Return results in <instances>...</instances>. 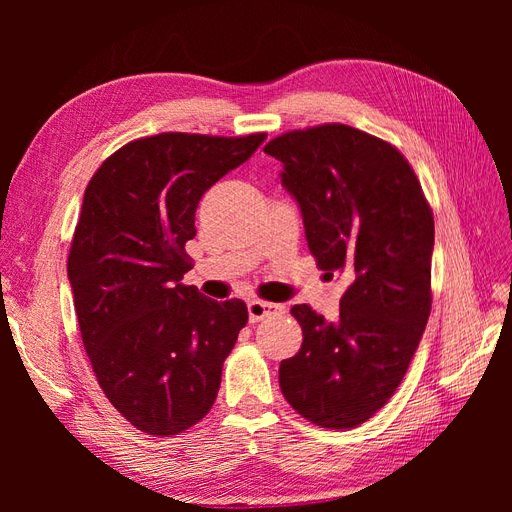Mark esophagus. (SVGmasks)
<instances>
[{
  "label": "esophagus",
  "instance_id": "esophagus-1",
  "mask_svg": "<svg viewBox=\"0 0 512 512\" xmlns=\"http://www.w3.org/2000/svg\"><path fill=\"white\" fill-rule=\"evenodd\" d=\"M284 312V305H277V303H269V301H260L254 299L247 303V314H250V322H260L269 316L275 314H282Z\"/></svg>",
  "mask_w": 512,
  "mask_h": 512
}]
</instances>
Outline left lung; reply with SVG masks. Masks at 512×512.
I'll return each instance as SVG.
<instances>
[{
    "label": "left lung",
    "instance_id": "8db88e82",
    "mask_svg": "<svg viewBox=\"0 0 512 512\" xmlns=\"http://www.w3.org/2000/svg\"><path fill=\"white\" fill-rule=\"evenodd\" d=\"M265 153L284 166L316 265L350 280L335 322L290 309L303 344L280 389L307 421L350 429L393 397L427 327L433 213L408 160L344 123L286 132Z\"/></svg>",
    "mask_w": 512,
    "mask_h": 512
}]
</instances>
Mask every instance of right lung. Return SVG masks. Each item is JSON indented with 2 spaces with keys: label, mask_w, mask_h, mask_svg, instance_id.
Here are the masks:
<instances>
[{
  "label": "right lung",
  "mask_w": 512,
  "mask_h": 512,
  "mask_svg": "<svg viewBox=\"0 0 512 512\" xmlns=\"http://www.w3.org/2000/svg\"><path fill=\"white\" fill-rule=\"evenodd\" d=\"M265 138H138L106 158L85 190L68 256L83 346L106 399L149 436H177L218 397L247 307L181 284L192 269L185 243L196 235L198 200Z\"/></svg>",
  "instance_id": "1"
}]
</instances>
